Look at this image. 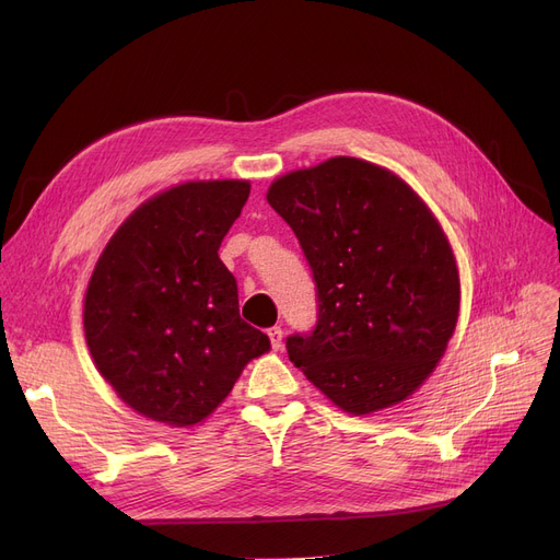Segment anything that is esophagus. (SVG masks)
I'll use <instances>...</instances> for the list:
<instances>
[{
    "mask_svg": "<svg viewBox=\"0 0 560 560\" xmlns=\"http://www.w3.org/2000/svg\"><path fill=\"white\" fill-rule=\"evenodd\" d=\"M268 336H270L272 349H281V342H283V331H281V327H272V329H268Z\"/></svg>",
    "mask_w": 560,
    "mask_h": 560,
    "instance_id": "obj_1",
    "label": "esophagus"
}]
</instances>
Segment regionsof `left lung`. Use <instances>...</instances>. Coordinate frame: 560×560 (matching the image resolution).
<instances>
[{"mask_svg": "<svg viewBox=\"0 0 560 560\" xmlns=\"http://www.w3.org/2000/svg\"><path fill=\"white\" fill-rule=\"evenodd\" d=\"M317 285V327L288 357L345 413L370 416L413 395L445 357L460 308L447 235L388 167L334 156L268 188Z\"/></svg>", "mask_w": 560, "mask_h": 560, "instance_id": "obj_1", "label": "left lung"}]
</instances>
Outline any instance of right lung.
Instances as JSON below:
<instances>
[{
	"label": "right lung",
	"instance_id": "obj_1",
	"mask_svg": "<svg viewBox=\"0 0 560 560\" xmlns=\"http://www.w3.org/2000/svg\"><path fill=\"white\" fill-rule=\"evenodd\" d=\"M247 179L186 182L117 226L83 300V331L106 384L142 418L195 427L226 399L270 338L238 313L218 249L249 197Z\"/></svg>",
	"mask_w": 560,
	"mask_h": 560
}]
</instances>
